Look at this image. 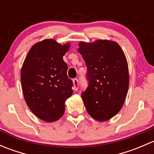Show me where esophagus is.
Returning <instances> with one entry per match:
<instances>
[{
    "label": "esophagus",
    "instance_id": "34e87169",
    "mask_svg": "<svg viewBox=\"0 0 154 154\" xmlns=\"http://www.w3.org/2000/svg\"><path fill=\"white\" fill-rule=\"evenodd\" d=\"M73 83H74V87H73V88H74V90L77 91V90L78 89V87H79L78 79H77V78L74 79V80H73Z\"/></svg>",
    "mask_w": 154,
    "mask_h": 154
}]
</instances>
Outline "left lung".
Returning <instances> with one entry per match:
<instances>
[{"label": "left lung", "mask_w": 154, "mask_h": 154, "mask_svg": "<svg viewBox=\"0 0 154 154\" xmlns=\"http://www.w3.org/2000/svg\"><path fill=\"white\" fill-rule=\"evenodd\" d=\"M79 47L87 68L88 86L81 94L85 106L95 120H109L122 108L128 91L125 54L119 44L108 40L80 42Z\"/></svg>", "instance_id": "1"}]
</instances>
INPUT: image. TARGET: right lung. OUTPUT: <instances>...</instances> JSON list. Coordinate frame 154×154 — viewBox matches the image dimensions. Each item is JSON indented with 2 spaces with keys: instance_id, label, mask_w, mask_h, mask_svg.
Here are the masks:
<instances>
[{
  "instance_id": "add662e5",
  "label": "right lung",
  "mask_w": 154,
  "mask_h": 154,
  "mask_svg": "<svg viewBox=\"0 0 154 154\" xmlns=\"http://www.w3.org/2000/svg\"><path fill=\"white\" fill-rule=\"evenodd\" d=\"M69 44L45 39L34 45L23 64L21 80L27 106L38 119L47 122L60 119L65 112V101L73 93V82L68 77V66L63 57Z\"/></svg>"
}]
</instances>
